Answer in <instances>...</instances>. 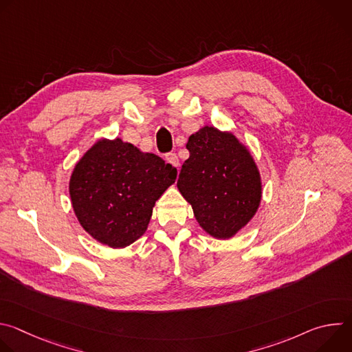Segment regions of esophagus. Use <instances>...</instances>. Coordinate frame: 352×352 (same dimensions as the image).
Instances as JSON below:
<instances>
[{"label": "esophagus", "mask_w": 352, "mask_h": 352, "mask_svg": "<svg viewBox=\"0 0 352 352\" xmlns=\"http://www.w3.org/2000/svg\"><path fill=\"white\" fill-rule=\"evenodd\" d=\"M166 162L170 163L171 166L174 167H178L179 166V160H178V156L175 153H167L166 155Z\"/></svg>", "instance_id": "esophagus-1"}]
</instances>
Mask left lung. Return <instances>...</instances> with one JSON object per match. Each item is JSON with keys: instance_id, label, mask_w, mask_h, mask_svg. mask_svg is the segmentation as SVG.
<instances>
[{"instance_id": "1", "label": "left lung", "mask_w": 352, "mask_h": 352, "mask_svg": "<svg viewBox=\"0 0 352 352\" xmlns=\"http://www.w3.org/2000/svg\"><path fill=\"white\" fill-rule=\"evenodd\" d=\"M189 157L177 186L208 234L227 239L248 224L259 208L262 182L258 167L232 133L205 126L190 135Z\"/></svg>"}]
</instances>
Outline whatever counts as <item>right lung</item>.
I'll return each mask as SVG.
<instances>
[{
    "mask_svg": "<svg viewBox=\"0 0 352 352\" xmlns=\"http://www.w3.org/2000/svg\"><path fill=\"white\" fill-rule=\"evenodd\" d=\"M177 168L121 139L98 140L75 166L69 181L80 226L98 242L125 248L142 236Z\"/></svg>",
    "mask_w": 352,
    "mask_h": 352,
    "instance_id": "add662e5",
    "label": "right lung"
}]
</instances>
